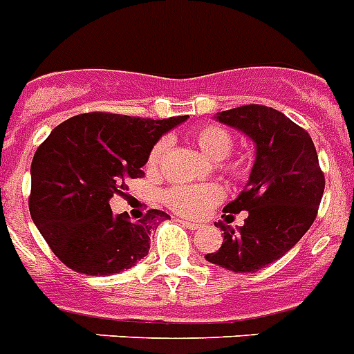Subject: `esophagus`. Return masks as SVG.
Segmentation results:
<instances>
[{
    "label": "esophagus",
    "mask_w": 354,
    "mask_h": 354,
    "mask_svg": "<svg viewBox=\"0 0 354 354\" xmlns=\"http://www.w3.org/2000/svg\"><path fill=\"white\" fill-rule=\"evenodd\" d=\"M183 225H184V227L192 229V231L198 229V223H195V222H184V220H183Z\"/></svg>",
    "instance_id": "1"
}]
</instances>
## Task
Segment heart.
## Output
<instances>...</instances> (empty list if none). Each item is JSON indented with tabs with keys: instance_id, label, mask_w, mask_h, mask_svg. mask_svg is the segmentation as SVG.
Instances as JSON below:
<instances>
[{
	"instance_id": "b5f03b06",
	"label": "heart",
	"mask_w": 354,
	"mask_h": 354,
	"mask_svg": "<svg viewBox=\"0 0 354 354\" xmlns=\"http://www.w3.org/2000/svg\"><path fill=\"white\" fill-rule=\"evenodd\" d=\"M193 145L206 157L213 168L232 183H245L252 174L249 157H229L234 145V136L218 123H204L192 132ZM168 152V141L159 140L148 153V168L157 170ZM223 189L218 184H189L171 186L162 193V202L180 216L201 218L211 207L222 201Z\"/></svg>"
}]
</instances>
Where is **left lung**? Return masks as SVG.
<instances>
[{"instance_id": "left-lung-1", "label": "left lung", "mask_w": 354, "mask_h": 354, "mask_svg": "<svg viewBox=\"0 0 354 354\" xmlns=\"http://www.w3.org/2000/svg\"><path fill=\"white\" fill-rule=\"evenodd\" d=\"M216 120L254 141L256 161L247 188L223 207L231 218L240 211L249 216L238 229L218 222L223 243L206 259L232 272H258L285 256L317 218L324 171L310 134L276 109L241 105Z\"/></svg>"}]
</instances>
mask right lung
Returning <instances> with one entry per match:
<instances>
[{"label":"right lung","instance_id":"1","mask_svg":"<svg viewBox=\"0 0 354 354\" xmlns=\"http://www.w3.org/2000/svg\"><path fill=\"white\" fill-rule=\"evenodd\" d=\"M188 116L168 120L86 113L57 125L33 156L28 207L53 254L71 270L111 276L148 254L150 232L170 218L148 209L131 222L113 214L109 201L123 195L157 140Z\"/></svg>","mask_w":354,"mask_h":354}]
</instances>
